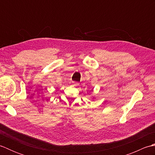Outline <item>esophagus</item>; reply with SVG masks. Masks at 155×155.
I'll return each instance as SVG.
<instances>
[{"label":"esophagus","mask_w":155,"mask_h":155,"mask_svg":"<svg viewBox=\"0 0 155 155\" xmlns=\"http://www.w3.org/2000/svg\"><path fill=\"white\" fill-rule=\"evenodd\" d=\"M72 84H73L74 86H75V87H77V86H78V85H79V83H78V82L72 81Z\"/></svg>","instance_id":"esophagus-1"}]
</instances>
